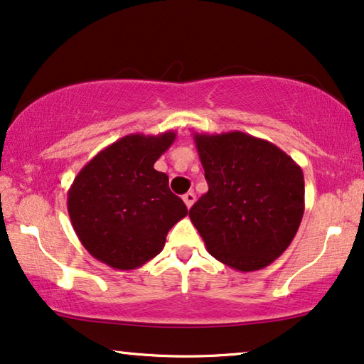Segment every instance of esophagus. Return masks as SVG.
Returning <instances> with one entry per match:
<instances>
[{
    "mask_svg": "<svg viewBox=\"0 0 364 364\" xmlns=\"http://www.w3.org/2000/svg\"><path fill=\"white\" fill-rule=\"evenodd\" d=\"M183 202H186V205H187V208H191L192 205H193V202H195V193L193 192H187V193H183Z\"/></svg>",
    "mask_w": 364,
    "mask_h": 364,
    "instance_id": "1",
    "label": "esophagus"
}]
</instances>
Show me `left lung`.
<instances>
[{
    "mask_svg": "<svg viewBox=\"0 0 364 364\" xmlns=\"http://www.w3.org/2000/svg\"><path fill=\"white\" fill-rule=\"evenodd\" d=\"M208 192L188 212L215 259L236 271L269 266L304 217V173L269 141L230 131L195 133Z\"/></svg>",
    "mask_w": 364,
    "mask_h": 364,
    "instance_id": "8db88e82",
    "label": "left lung"
}]
</instances>
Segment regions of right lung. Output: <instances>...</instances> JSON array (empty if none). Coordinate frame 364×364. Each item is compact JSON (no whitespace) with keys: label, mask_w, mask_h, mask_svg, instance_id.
Segmentation results:
<instances>
[{"label":"right lung","mask_w":364,"mask_h":364,"mask_svg":"<svg viewBox=\"0 0 364 364\" xmlns=\"http://www.w3.org/2000/svg\"><path fill=\"white\" fill-rule=\"evenodd\" d=\"M176 131L128 134L88 161L73 178L67 210L83 247L113 269H138L156 257L166 236L188 213L156 161Z\"/></svg>","instance_id":"1"}]
</instances>
